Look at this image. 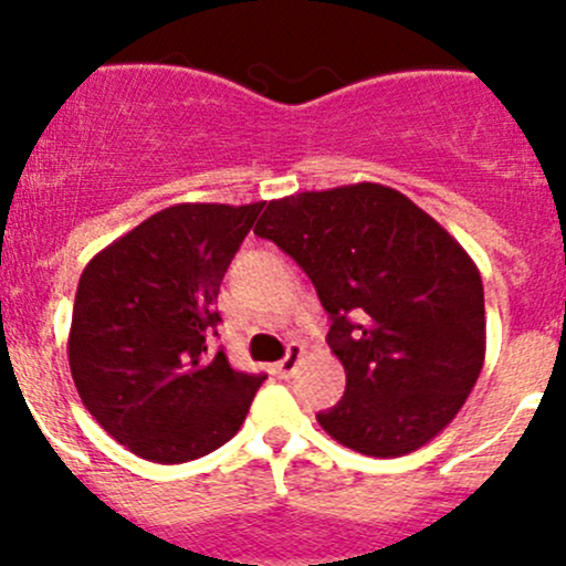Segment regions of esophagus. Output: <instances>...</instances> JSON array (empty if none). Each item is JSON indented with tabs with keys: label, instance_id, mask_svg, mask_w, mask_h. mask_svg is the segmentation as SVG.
Here are the masks:
<instances>
[{
	"label": "esophagus",
	"instance_id": "esophagus-1",
	"mask_svg": "<svg viewBox=\"0 0 566 566\" xmlns=\"http://www.w3.org/2000/svg\"><path fill=\"white\" fill-rule=\"evenodd\" d=\"M301 361H304V347L290 345L287 356H284L276 367H273V373H276L279 378H290V375H295V369L301 367Z\"/></svg>",
	"mask_w": 566,
	"mask_h": 566
}]
</instances>
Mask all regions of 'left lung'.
Listing matches in <instances>:
<instances>
[{"label":"left lung","mask_w":566,"mask_h":566,"mask_svg":"<svg viewBox=\"0 0 566 566\" xmlns=\"http://www.w3.org/2000/svg\"><path fill=\"white\" fill-rule=\"evenodd\" d=\"M254 232L304 268L331 317L347 386L317 421L334 441L402 458L452 424L484 367V290L430 213L353 182L273 199Z\"/></svg>","instance_id":"left-lung-1"}]
</instances>
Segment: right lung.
Here are the masks:
<instances>
[{
    "label": "right lung",
    "instance_id": "add662e5",
    "mask_svg": "<svg viewBox=\"0 0 566 566\" xmlns=\"http://www.w3.org/2000/svg\"><path fill=\"white\" fill-rule=\"evenodd\" d=\"M262 205L182 202L93 256L67 361L84 408L142 460H197L241 430L265 375L208 353L221 279Z\"/></svg>",
    "mask_w": 566,
    "mask_h": 566
}]
</instances>
